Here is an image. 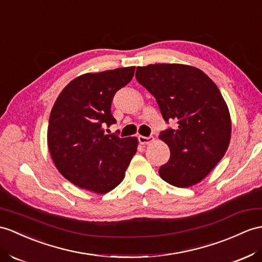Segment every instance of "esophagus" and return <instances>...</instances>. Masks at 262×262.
<instances>
[{
  "instance_id": "esophagus-1",
  "label": "esophagus",
  "mask_w": 262,
  "mask_h": 262,
  "mask_svg": "<svg viewBox=\"0 0 262 262\" xmlns=\"http://www.w3.org/2000/svg\"><path fill=\"white\" fill-rule=\"evenodd\" d=\"M139 139V142L141 144H149L151 142L155 141V138L153 137H143V136H139L138 137Z\"/></svg>"
}]
</instances>
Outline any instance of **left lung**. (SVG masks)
<instances>
[{
  "mask_svg": "<svg viewBox=\"0 0 262 262\" xmlns=\"http://www.w3.org/2000/svg\"><path fill=\"white\" fill-rule=\"evenodd\" d=\"M136 78L156 98L163 119L178 121L177 129L159 136L170 149L161 179L178 188L199 183L230 143V113L218 86L200 69L178 63L138 67Z\"/></svg>",
  "mask_w": 262,
  "mask_h": 262,
  "instance_id": "1",
  "label": "left lung"
}]
</instances>
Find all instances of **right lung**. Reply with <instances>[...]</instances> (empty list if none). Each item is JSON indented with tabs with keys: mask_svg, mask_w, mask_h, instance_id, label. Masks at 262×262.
Listing matches in <instances>:
<instances>
[{
	"mask_svg": "<svg viewBox=\"0 0 262 262\" xmlns=\"http://www.w3.org/2000/svg\"><path fill=\"white\" fill-rule=\"evenodd\" d=\"M135 67L85 73L63 89L51 110L48 145L60 173L79 188L104 194L124 179L138 139L105 135L117 120L114 94L129 83Z\"/></svg>",
	"mask_w": 262,
	"mask_h": 262,
	"instance_id": "1",
	"label": "right lung"
}]
</instances>
